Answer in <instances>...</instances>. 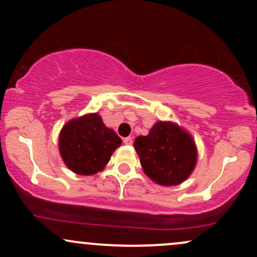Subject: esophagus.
<instances>
[{
	"label": "esophagus",
	"mask_w": 257,
	"mask_h": 257,
	"mask_svg": "<svg viewBox=\"0 0 257 257\" xmlns=\"http://www.w3.org/2000/svg\"><path fill=\"white\" fill-rule=\"evenodd\" d=\"M123 143H124L125 145H133V138L132 137L124 138L123 139Z\"/></svg>",
	"instance_id": "obj_1"
}]
</instances>
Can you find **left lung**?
I'll return each mask as SVG.
<instances>
[{
	"label": "left lung",
	"mask_w": 257,
	"mask_h": 257,
	"mask_svg": "<svg viewBox=\"0 0 257 257\" xmlns=\"http://www.w3.org/2000/svg\"><path fill=\"white\" fill-rule=\"evenodd\" d=\"M134 149L144 173L166 187L190 178L198 158L192 135L176 123L164 120L155 123L146 137L135 139Z\"/></svg>",
	"instance_id": "obj_1"
}]
</instances>
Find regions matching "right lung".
<instances>
[{"mask_svg": "<svg viewBox=\"0 0 257 257\" xmlns=\"http://www.w3.org/2000/svg\"><path fill=\"white\" fill-rule=\"evenodd\" d=\"M120 144V138L95 112L70 119L61 128L58 145L65 166L75 174L89 176L104 169Z\"/></svg>", "mask_w": 257, "mask_h": 257, "instance_id": "1", "label": "right lung"}]
</instances>
